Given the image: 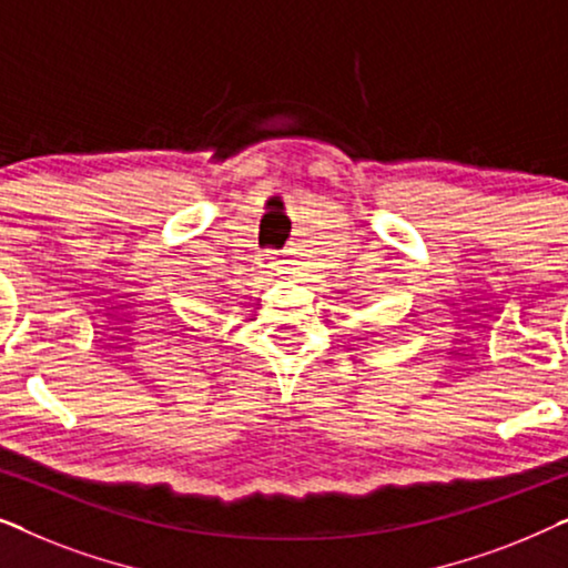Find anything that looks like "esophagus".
<instances>
[{
    "mask_svg": "<svg viewBox=\"0 0 568 568\" xmlns=\"http://www.w3.org/2000/svg\"><path fill=\"white\" fill-rule=\"evenodd\" d=\"M258 268H261V274H266L268 278L271 276H276V271H278V258H276V253H271V251H266L258 258Z\"/></svg>",
    "mask_w": 568,
    "mask_h": 568,
    "instance_id": "34e87169",
    "label": "esophagus"
}]
</instances>
